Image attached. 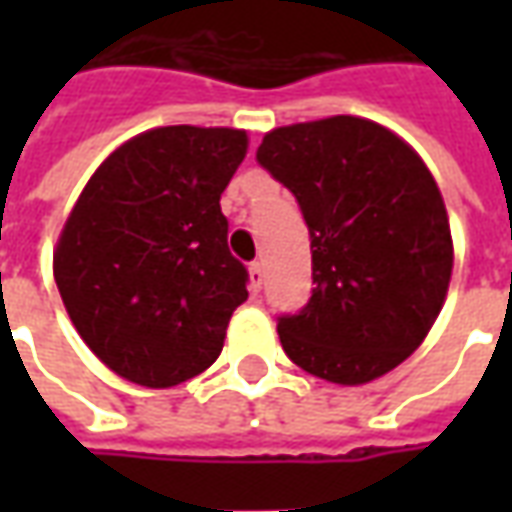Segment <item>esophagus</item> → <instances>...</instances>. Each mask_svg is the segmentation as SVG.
<instances>
[{"label": "esophagus", "mask_w": 512, "mask_h": 512, "mask_svg": "<svg viewBox=\"0 0 512 512\" xmlns=\"http://www.w3.org/2000/svg\"><path fill=\"white\" fill-rule=\"evenodd\" d=\"M263 277H266V274H263V266H260V263H252V266H249V285H252L255 293L263 288Z\"/></svg>", "instance_id": "obj_1"}]
</instances>
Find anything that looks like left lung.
<instances>
[{
	"label": "left lung",
	"instance_id": "1",
	"mask_svg": "<svg viewBox=\"0 0 512 512\" xmlns=\"http://www.w3.org/2000/svg\"><path fill=\"white\" fill-rule=\"evenodd\" d=\"M260 167L293 191L310 230L312 296L279 315L293 365L367 384L428 337L450 288L452 238L439 186L411 147L351 115L274 128Z\"/></svg>",
	"mask_w": 512,
	"mask_h": 512
}]
</instances>
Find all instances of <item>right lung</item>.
<instances>
[{"mask_svg": "<svg viewBox=\"0 0 512 512\" xmlns=\"http://www.w3.org/2000/svg\"><path fill=\"white\" fill-rule=\"evenodd\" d=\"M246 131L167 126L95 169L54 252L76 332L106 367L164 389L219 359L249 274L230 255L222 191Z\"/></svg>", "mask_w": 512, "mask_h": 512, "instance_id": "1", "label": "right lung"}]
</instances>
